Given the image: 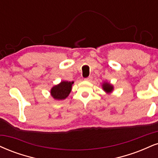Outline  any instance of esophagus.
<instances>
[{"instance_id": "1", "label": "esophagus", "mask_w": 158, "mask_h": 158, "mask_svg": "<svg viewBox=\"0 0 158 158\" xmlns=\"http://www.w3.org/2000/svg\"><path fill=\"white\" fill-rule=\"evenodd\" d=\"M92 79H93L92 77H87V78H85V80L87 81H90L91 80H92Z\"/></svg>"}]
</instances>
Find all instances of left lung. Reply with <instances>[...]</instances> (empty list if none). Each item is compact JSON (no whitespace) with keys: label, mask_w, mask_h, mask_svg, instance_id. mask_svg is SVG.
<instances>
[{"label":"left lung","mask_w":158,"mask_h":158,"mask_svg":"<svg viewBox=\"0 0 158 158\" xmlns=\"http://www.w3.org/2000/svg\"><path fill=\"white\" fill-rule=\"evenodd\" d=\"M102 88L107 94H110L113 90V86L108 82H104L102 84Z\"/></svg>","instance_id":"8db88e82"}]
</instances>
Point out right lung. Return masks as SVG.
Here are the masks:
<instances>
[{"mask_svg": "<svg viewBox=\"0 0 158 158\" xmlns=\"http://www.w3.org/2000/svg\"><path fill=\"white\" fill-rule=\"evenodd\" d=\"M73 81H62L51 89V95L54 99L63 100L68 97L71 93Z\"/></svg>", "mask_w": 158, "mask_h": 158, "instance_id": "1", "label": "right lung"}]
</instances>
